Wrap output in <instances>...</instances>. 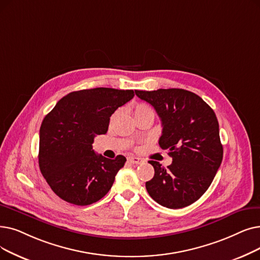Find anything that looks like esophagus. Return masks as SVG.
<instances>
[{
  "label": "esophagus",
  "mask_w": 260,
  "mask_h": 260,
  "mask_svg": "<svg viewBox=\"0 0 260 260\" xmlns=\"http://www.w3.org/2000/svg\"><path fill=\"white\" fill-rule=\"evenodd\" d=\"M127 160H128V162H131V164H133V165H139V164L142 161V160L140 159V158L134 157V156L127 157Z\"/></svg>",
  "instance_id": "1"
}]
</instances>
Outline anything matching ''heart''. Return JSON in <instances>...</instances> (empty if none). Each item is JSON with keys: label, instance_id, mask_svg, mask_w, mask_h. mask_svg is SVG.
I'll return each instance as SVG.
<instances>
[{"label": "heart", "instance_id": "1", "mask_svg": "<svg viewBox=\"0 0 260 260\" xmlns=\"http://www.w3.org/2000/svg\"><path fill=\"white\" fill-rule=\"evenodd\" d=\"M145 112H152L153 114V110L148 107V106H143V105H138L135 108V115H140V114H145Z\"/></svg>", "mask_w": 260, "mask_h": 260}]
</instances>
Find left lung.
Returning a JSON list of instances; mask_svg holds the SVG:
<instances>
[{"mask_svg":"<svg viewBox=\"0 0 260 260\" xmlns=\"http://www.w3.org/2000/svg\"><path fill=\"white\" fill-rule=\"evenodd\" d=\"M135 93L155 108L162 125L159 145L173 159L167 168L149 161L155 174L145 188L161 206H189L206 192L222 162L216 114L202 98L184 89L135 90Z\"/></svg>","mask_w":260,"mask_h":260,"instance_id":"1","label":"left lung"}]
</instances>
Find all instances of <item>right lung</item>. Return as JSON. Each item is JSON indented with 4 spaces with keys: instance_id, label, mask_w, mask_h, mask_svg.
Wrapping results in <instances>:
<instances>
[{
    "instance_id": "1",
    "label": "right lung",
    "mask_w": 260,
    "mask_h": 260,
    "mask_svg": "<svg viewBox=\"0 0 260 260\" xmlns=\"http://www.w3.org/2000/svg\"><path fill=\"white\" fill-rule=\"evenodd\" d=\"M133 90L93 88L60 99L40 127L39 168L54 192L78 206L102 199L126 161L92 150L96 135L106 134L111 115L134 98Z\"/></svg>"
}]
</instances>
